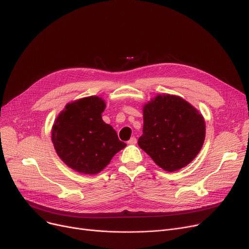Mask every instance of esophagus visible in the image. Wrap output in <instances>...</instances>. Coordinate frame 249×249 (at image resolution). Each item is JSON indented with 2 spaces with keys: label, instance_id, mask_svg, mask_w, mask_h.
<instances>
[{
  "label": "esophagus",
  "instance_id": "obj_1",
  "mask_svg": "<svg viewBox=\"0 0 249 249\" xmlns=\"http://www.w3.org/2000/svg\"><path fill=\"white\" fill-rule=\"evenodd\" d=\"M137 142V140L135 137H131L130 139L128 140V144H135Z\"/></svg>",
  "mask_w": 249,
  "mask_h": 249
}]
</instances>
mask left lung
Listing matches in <instances>:
<instances>
[{
	"label": "left lung",
	"instance_id": "left-lung-1",
	"mask_svg": "<svg viewBox=\"0 0 249 249\" xmlns=\"http://www.w3.org/2000/svg\"><path fill=\"white\" fill-rule=\"evenodd\" d=\"M143 134L138 145L167 172L190 164L202 147L205 122L202 115L178 95L158 94L143 107Z\"/></svg>",
	"mask_w": 249,
	"mask_h": 249
}]
</instances>
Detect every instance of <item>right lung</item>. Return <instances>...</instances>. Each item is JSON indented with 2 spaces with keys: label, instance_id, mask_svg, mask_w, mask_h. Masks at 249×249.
I'll return each mask as SVG.
<instances>
[{
  "label": "right lung",
  "instance_id": "right-lung-1",
  "mask_svg": "<svg viewBox=\"0 0 249 249\" xmlns=\"http://www.w3.org/2000/svg\"><path fill=\"white\" fill-rule=\"evenodd\" d=\"M105 101L91 95L68 103L52 127V142L60 159L80 174L94 175L126 146L103 121Z\"/></svg>",
  "mask_w": 249,
  "mask_h": 249
}]
</instances>
